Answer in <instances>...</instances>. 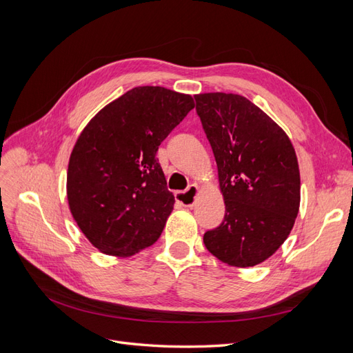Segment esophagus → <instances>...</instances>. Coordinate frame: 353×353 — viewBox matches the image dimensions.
<instances>
[{"label": "esophagus", "mask_w": 353, "mask_h": 353, "mask_svg": "<svg viewBox=\"0 0 353 353\" xmlns=\"http://www.w3.org/2000/svg\"><path fill=\"white\" fill-rule=\"evenodd\" d=\"M197 194H199V187L196 184H193V185H190L185 191H176L175 199L183 206L193 208L196 203V199H197Z\"/></svg>", "instance_id": "esophagus-1"}]
</instances>
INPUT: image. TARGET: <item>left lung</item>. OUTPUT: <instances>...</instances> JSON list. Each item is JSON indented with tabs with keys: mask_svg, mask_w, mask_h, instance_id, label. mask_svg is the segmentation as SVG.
<instances>
[{
	"mask_svg": "<svg viewBox=\"0 0 353 353\" xmlns=\"http://www.w3.org/2000/svg\"><path fill=\"white\" fill-rule=\"evenodd\" d=\"M218 166L225 216L203 236L206 249L237 268L272 256L290 234L301 205V174L290 138L239 94L194 95Z\"/></svg>",
	"mask_w": 353,
	"mask_h": 353,
	"instance_id": "8db88e82",
	"label": "left lung"
}]
</instances>
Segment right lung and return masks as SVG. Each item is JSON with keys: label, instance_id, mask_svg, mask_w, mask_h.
Instances as JSON below:
<instances>
[{"label": "right lung", "instance_id": "1", "mask_svg": "<svg viewBox=\"0 0 353 353\" xmlns=\"http://www.w3.org/2000/svg\"><path fill=\"white\" fill-rule=\"evenodd\" d=\"M193 108L188 94L137 87L83 128L69 160L68 201L94 248L126 258L157 241L175 197L156 153Z\"/></svg>", "mask_w": 353, "mask_h": 353}]
</instances>
